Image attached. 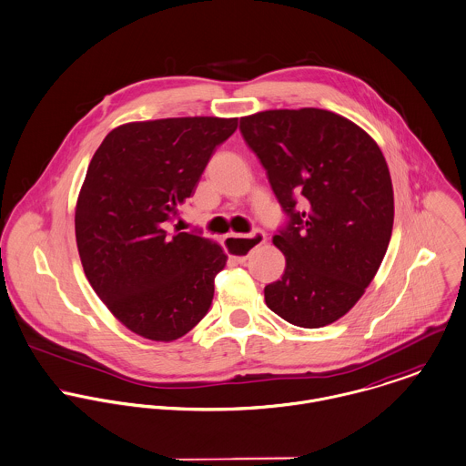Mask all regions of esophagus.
Instances as JSON below:
<instances>
[{"mask_svg": "<svg viewBox=\"0 0 466 466\" xmlns=\"http://www.w3.org/2000/svg\"><path fill=\"white\" fill-rule=\"evenodd\" d=\"M267 241V236L263 230H254L250 236H241V234H230L223 239L225 243V248L232 254V258L243 265L248 256L261 245H265Z\"/></svg>", "mask_w": 466, "mask_h": 466, "instance_id": "34e87169", "label": "esophagus"}]
</instances>
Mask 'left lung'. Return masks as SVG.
I'll use <instances>...</instances> for the list:
<instances>
[{
	"instance_id": "obj_1",
	"label": "left lung",
	"mask_w": 466,
	"mask_h": 466,
	"mask_svg": "<svg viewBox=\"0 0 466 466\" xmlns=\"http://www.w3.org/2000/svg\"><path fill=\"white\" fill-rule=\"evenodd\" d=\"M239 131L288 216L274 236L286 268L265 286L267 306L299 328L328 326L359 302L387 252V162L362 127L328 109L259 111Z\"/></svg>"
}]
</instances>
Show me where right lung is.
<instances>
[{"label": "right lung", "instance_id": "obj_1", "mask_svg": "<svg viewBox=\"0 0 466 466\" xmlns=\"http://www.w3.org/2000/svg\"><path fill=\"white\" fill-rule=\"evenodd\" d=\"M236 127L218 116L122 124L88 166L76 207L81 263L107 309L144 339L184 337L212 304L227 254L201 232L166 228Z\"/></svg>", "mask_w": 466, "mask_h": 466}]
</instances>
